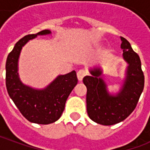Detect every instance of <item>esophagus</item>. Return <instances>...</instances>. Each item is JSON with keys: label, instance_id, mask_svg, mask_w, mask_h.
<instances>
[{"label": "esophagus", "instance_id": "1", "mask_svg": "<svg viewBox=\"0 0 150 150\" xmlns=\"http://www.w3.org/2000/svg\"><path fill=\"white\" fill-rule=\"evenodd\" d=\"M86 75H87V71H86L85 70H83V69L79 70V71L77 72V77H78L79 80V81H82L83 77H84Z\"/></svg>", "mask_w": 150, "mask_h": 150}]
</instances>
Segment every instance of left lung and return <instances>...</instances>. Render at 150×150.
I'll return each instance as SVG.
<instances>
[{
	"label": "left lung",
	"instance_id": "1",
	"mask_svg": "<svg viewBox=\"0 0 150 150\" xmlns=\"http://www.w3.org/2000/svg\"><path fill=\"white\" fill-rule=\"evenodd\" d=\"M123 58L128 63L122 88L116 95L109 94L107 85L101 77L102 70H90L91 75L85 76L83 82L87 87V112L90 119L103 125H112L125 120L135 109L142 95L145 77L140 57L130 43L120 37Z\"/></svg>",
	"mask_w": 150,
	"mask_h": 150
}]
</instances>
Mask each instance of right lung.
Here are the masks:
<instances>
[{"mask_svg":"<svg viewBox=\"0 0 150 150\" xmlns=\"http://www.w3.org/2000/svg\"><path fill=\"white\" fill-rule=\"evenodd\" d=\"M50 34V30H45L22 38L8 54L5 64V83L8 96L25 118L40 125L51 124L60 118L69 95L78 83L75 71L59 75L43 89L29 87L20 80L18 72V59L22 47L38 35Z\"/></svg>","mask_w":150,"mask_h":150,"instance_id":"1","label":"right lung"}]
</instances>
